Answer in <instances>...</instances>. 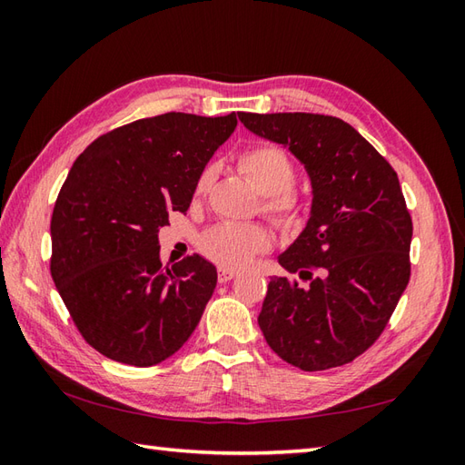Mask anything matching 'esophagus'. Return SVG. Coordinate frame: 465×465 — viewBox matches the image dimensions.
<instances>
[{"mask_svg":"<svg viewBox=\"0 0 465 465\" xmlns=\"http://www.w3.org/2000/svg\"><path fill=\"white\" fill-rule=\"evenodd\" d=\"M235 275H238V272L233 270H227V268H220L217 270V280H220V283H225V282H232Z\"/></svg>","mask_w":465,"mask_h":465,"instance_id":"esophagus-1","label":"esophagus"}]
</instances>
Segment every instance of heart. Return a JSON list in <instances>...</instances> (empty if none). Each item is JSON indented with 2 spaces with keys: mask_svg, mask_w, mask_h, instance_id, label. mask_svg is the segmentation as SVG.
<instances>
[{
  "mask_svg": "<svg viewBox=\"0 0 465 465\" xmlns=\"http://www.w3.org/2000/svg\"><path fill=\"white\" fill-rule=\"evenodd\" d=\"M238 165L250 183L265 195V213L283 232H298L310 217V200L293 187L295 163L282 147L260 143L248 147ZM213 170L205 167L195 182V195L210 190ZM270 233L260 223H220L200 238V250L207 258L227 270H242L255 255L270 248Z\"/></svg>",
  "mask_w": 465,
  "mask_h": 465,
  "instance_id": "1",
  "label": "heart"
}]
</instances>
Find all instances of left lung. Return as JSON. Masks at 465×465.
Segmentation results:
<instances>
[{
  "label": "left lung",
  "instance_id": "obj_1",
  "mask_svg": "<svg viewBox=\"0 0 465 465\" xmlns=\"http://www.w3.org/2000/svg\"><path fill=\"white\" fill-rule=\"evenodd\" d=\"M282 143L312 180L308 225L280 255L258 318L270 348L303 371L338 368L371 348L410 282L411 215L398 173L340 117L238 114Z\"/></svg>",
  "mask_w": 465,
  "mask_h": 465
}]
</instances>
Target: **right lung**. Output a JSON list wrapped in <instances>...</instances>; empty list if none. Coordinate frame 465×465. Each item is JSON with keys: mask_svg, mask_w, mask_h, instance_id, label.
<instances>
[{"mask_svg": "<svg viewBox=\"0 0 465 465\" xmlns=\"http://www.w3.org/2000/svg\"><path fill=\"white\" fill-rule=\"evenodd\" d=\"M238 125L170 112L97 137L74 162L52 215V278L94 350L150 368L190 340L215 290L202 255L162 268L157 232Z\"/></svg>", "mask_w": 465, "mask_h": 465, "instance_id": "obj_1", "label": "right lung"}]
</instances>
